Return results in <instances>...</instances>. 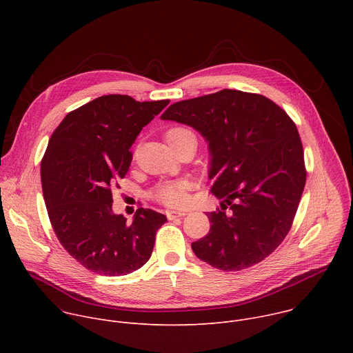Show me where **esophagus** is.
<instances>
[{"instance_id": "1", "label": "esophagus", "mask_w": 353, "mask_h": 353, "mask_svg": "<svg viewBox=\"0 0 353 353\" xmlns=\"http://www.w3.org/2000/svg\"><path fill=\"white\" fill-rule=\"evenodd\" d=\"M166 215H168V219L173 221V219H177V218H183V216H185L187 214H185V212H181V211H169V212H166Z\"/></svg>"}]
</instances>
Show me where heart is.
<instances>
[{"label":"heart","mask_w":353,"mask_h":353,"mask_svg":"<svg viewBox=\"0 0 353 353\" xmlns=\"http://www.w3.org/2000/svg\"><path fill=\"white\" fill-rule=\"evenodd\" d=\"M187 135H194V134L184 127H174L165 134V138L169 145H173L176 141ZM187 190H188L187 181H183V180L168 181L155 188L154 196L168 207H181L187 203Z\"/></svg>","instance_id":"1"}]
</instances>
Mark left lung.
<instances>
[{
  "label": "left lung",
  "mask_w": 353,
  "mask_h": 353,
  "mask_svg": "<svg viewBox=\"0 0 353 353\" xmlns=\"http://www.w3.org/2000/svg\"><path fill=\"white\" fill-rule=\"evenodd\" d=\"M194 127L210 142L211 191L225 198L210 233L191 244L222 271L267 259L289 233L306 184L296 124L271 99L233 89L173 103L162 116Z\"/></svg>",
  "instance_id": "1"
}]
</instances>
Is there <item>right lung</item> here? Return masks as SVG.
I'll return each instance as SVG.
<instances>
[{
	"label": "right lung",
	"instance_id": "add662e5",
	"mask_svg": "<svg viewBox=\"0 0 353 353\" xmlns=\"http://www.w3.org/2000/svg\"><path fill=\"white\" fill-rule=\"evenodd\" d=\"M169 102L100 96L70 112L48 141L40 165L47 214L61 245L92 272L127 275L152 254L166 216L139 208L128 223L113 214L112 190L130 169L142 127Z\"/></svg>",
	"mask_w": 353,
	"mask_h": 353
}]
</instances>
